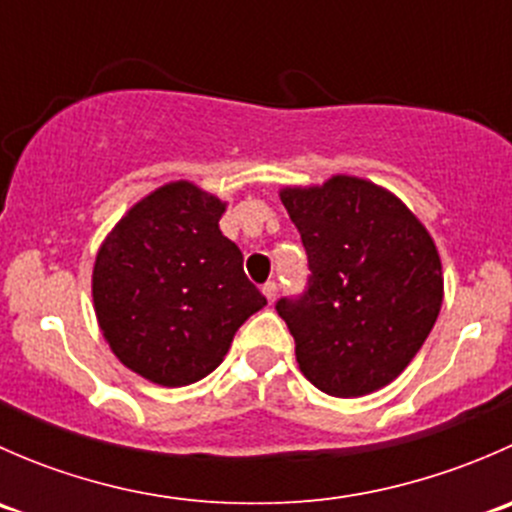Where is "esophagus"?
<instances>
[{
    "label": "esophagus",
    "instance_id": "esophagus-1",
    "mask_svg": "<svg viewBox=\"0 0 512 512\" xmlns=\"http://www.w3.org/2000/svg\"><path fill=\"white\" fill-rule=\"evenodd\" d=\"M262 294H265L267 297V302H275V297H277V282H265V285H262Z\"/></svg>",
    "mask_w": 512,
    "mask_h": 512
}]
</instances>
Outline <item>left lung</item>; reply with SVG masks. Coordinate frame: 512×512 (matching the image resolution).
I'll return each mask as SVG.
<instances>
[{
    "instance_id": "1",
    "label": "left lung",
    "mask_w": 512,
    "mask_h": 512,
    "mask_svg": "<svg viewBox=\"0 0 512 512\" xmlns=\"http://www.w3.org/2000/svg\"><path fill=\"white\" fill-rule=\"evenodd\" d=\"M280 198L309 262L304 292L275 304L299 369L329 396L371 394L409 366L436 324V245L396 195L369 180L334 175Z\"/></svg>"
}]
</instances>
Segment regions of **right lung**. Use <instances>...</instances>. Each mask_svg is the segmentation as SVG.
Masks as SVG:
<instances>
[{"label":"right lung","mask_w":512,"mask_h":512,"mask_svg":"<svg viewBox=\"0 0 512 512\" xmlns=\"http://www.w3.org/2000/svg\"><path fill=\"white\" fill-rule=\"evenodd\" d=\"M225 203L193 183H168L133 205L94 265V307L113 354L160 386L218 369L232 337L267 299L220 232Z\"/></svg>","instance_id":"add662e5"}]
</instances>
